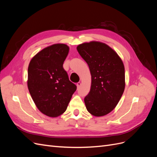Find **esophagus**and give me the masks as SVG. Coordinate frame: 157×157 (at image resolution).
<instances>
[{
  "mask_svg": "<svg viewBox=\"0 0 157 157\" xmlns=\"http://www.w3.org/2000/svg\"><path fill=\"white\" fill-rule=\"evenodd\" d=\"M77 88L78 89V88L80 87V86H81V83H80V82H78V83L77 84Z\"/></svg>",
  "mask_w": 157,
  "mask_h": 157,
  "instance_id": "esophagus-1",
  "label": "esophagus"
}]
</instances>
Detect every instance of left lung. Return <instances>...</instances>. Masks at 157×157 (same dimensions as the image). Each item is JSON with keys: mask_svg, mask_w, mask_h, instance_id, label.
Returning a JSON list of instances; mask_svg holds the SVG:
<instances>
[{"mask_svg": "<svg viewBox=\"0 0 157 157\" xmlns=\"http://www.w3.org/2000/svg\"><path fill=\"white\" fill-rule=\"evenodd\" d=\"M92 75L90 91L84 98L88 111L96 117L112 111L125 88V71L120 57L107 44L90 42L77 46Z\"/></svg>", "mask_w": 157, "mask_h": 157, "instance_id": "1", "label": "left lung"}]
</instances>
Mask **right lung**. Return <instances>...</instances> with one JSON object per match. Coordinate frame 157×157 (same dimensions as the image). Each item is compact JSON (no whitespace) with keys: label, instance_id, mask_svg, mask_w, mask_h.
I'll use <instances>...</instances> for the list:
<instances>
[{"label":"right lung","instance_id":"add662e5","mask_svg":"<svg viewBox=\"0 0 157 157\" xmlns=\"http://www.w3.org/2000/svg\"><path fill=\"white\" fill-rule=\"evenodd\" d=\"M69 47L56 44L42 50L31 60L27 86L33 101L44 115L56 117L67 109L77 86L63 67Z\"/></svg>","mask_w":157,"mask_h":157}]
</instances>
